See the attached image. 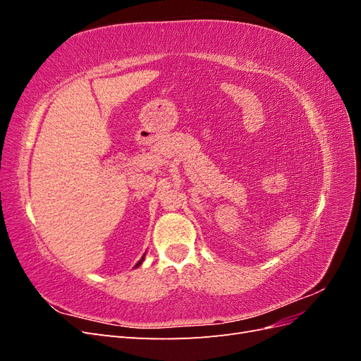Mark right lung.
I'll use <instances>...</instances> for the list:
<instances>
[{"mask_svg": "<svg viewBox=\"0 0 361 361\" xmlns=\"http://www.w3.org/2000/svg\"><path fill=\"white\" fill-rule=\"evenodd\" d=\"M143 259H145V257H141V260H140V262H138V264H137V265H135V267H138V265H141V262H143Z\"/></svg>", "mask_w": 361, "mask_h": 361, "instance_id": "right-lung-1", "label": "right lung"}]
</instances>
